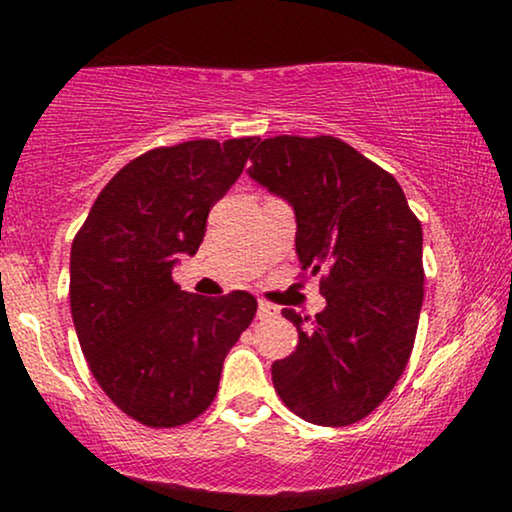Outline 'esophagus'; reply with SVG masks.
<instances>
[{"label": "esophagus", "mask_w": 512, "mask_h": 512, "mask_svg": "<svg viewBox=\"0 0 512 512\" xmlns=\"http://www.w3.org/2000/svg\"><path fill=\"white\" fill-rule=\"evenodd\" d=\"M279 310L275 305H270L268 300H258V319H272L277 317Z\"/></svg>", "instance_id": "34e87169"}]
</instances>
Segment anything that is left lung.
I'll return each instance as SVG.
<instances>
[{"label":"left lung","instance_id":"obj_1","mask_svg":"<svg viewBox=\"0 0 512 512\" xmlns=\"http://www.w3.org/2000/svg\"><path fill=\"white\" fill-rule=\"evenodd\" d=\"M247 172L293 205L300 275L324 272L317 317L282 310L298 347L272 363V384L307 422H359L391 394L415 345L422 223L394 174L338 137L263 139Z\"/></svg>","mask_w":512,"mask_h":512}]
</instances>
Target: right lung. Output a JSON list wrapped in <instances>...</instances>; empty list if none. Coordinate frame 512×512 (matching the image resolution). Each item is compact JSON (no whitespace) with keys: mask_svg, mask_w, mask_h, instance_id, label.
<instances>
[{"mask_svg":"<svg viewBox=\"0 0 512 512\" xmlns=\"http://www.w3.org/2000/svg\"><path fill=\"white\" fill-rule=\"evenodd\" d=\"M254 146L256 137L193 139L142 153L102 188L72 242L69 303L90 373L151 429L212 405L223 359L256 314L247 291L205 298L172 279Z\"/></svg>","mask_w":512,"mask_h":512,"instance_id":"1","label":"right lung"}]
</instances>
